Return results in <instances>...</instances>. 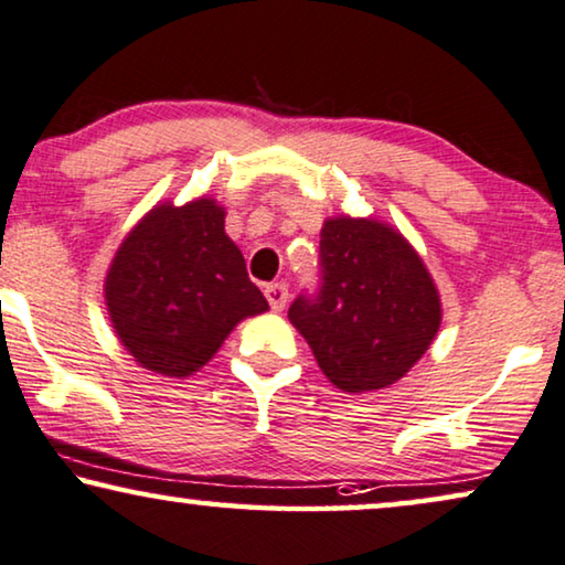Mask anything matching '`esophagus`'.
I'll use <instances>...</instances> for the list:
<instances>
[{
    "instance_id": "34e87169",
    "label": "esophagus",
    "mask_w": 565,
    "mask_h": 565,
    "mask_svg": "<svg viewBox=\"0 0 565 565\" xmlns=\"http://www.w3.org/2000/svg\"><path fill=\"white\" fill-rule=\"evenodd\" d=\"M266 299L271 305L274 312H281L286 307V299H289V286L286 284H268L266 286Z\"/></svg>"
}]
</instances>
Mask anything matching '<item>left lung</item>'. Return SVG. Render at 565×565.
Segmentation results:
<instances>
[{
	"label": "left lung",
	"instance_id": "8db88e82",
	"mask_svg": "<svg viewBox=\"0 0 565 565\" xmlns=\"http://www.w3.org/2000/svg\"><path fill=\"white\" fill-rule=\"evenodd\" d=\"M289 320L324 376L348 394L392 386L438 335L440 294L417 250L371 217L324 220L320 289L299 294Z\"/></svg>",
	"mask_w": 565,
	"mask_h": 565
}]
</instances>
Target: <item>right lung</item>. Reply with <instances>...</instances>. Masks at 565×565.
Segmentation results:
<instances>
[{"mask_svg":"<svg viewBox=\"0 0 565 565\" xmlns=\"http://www.w3.org/2000/svg\"><path fill=\"white\" fill-rule=\"evenodd\" d=\"M105 299L127 353L171 379L200 371L237 322L268 309L210 196L153 206L115 253Z\"/></svg>","mask_w":565,"mask_h":565,"instance_id":"1","label":"right lung"}]
</instances>
